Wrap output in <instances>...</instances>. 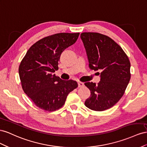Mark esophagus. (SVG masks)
Returning a JSON list of instances; mask_svg holds the SVG:
<instances>
[{
  "mask_svg": "<svg viewBox=\"0 0 147 147\" xmlns=\"http://www.w3.org/2000/svg\"><path fill=\"white\" fill-rule=\"evenodd\" d=\"M78 86H79V87H83L84 86V83L83 82H78Z\"/></svg>",
  "mask_w": 147,
  "mask_h": 147,
  "instance_id": "34e87169",
  "label": "esophagus"
}]
</instances>
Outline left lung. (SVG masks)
<instances>
[{
    "mask_svg": "<svg viewBox=\"0 0 147 147\" xmlns=\"http://www.w3.org/2000/svg\"><path fill=\"white\" fill-rule=\"evenodd\" d=\"M81 38L86 49L91 69L102 70L96 84L85 82L90 96L85 105L94 111L111 108L124 94L131 79V63L123 49L110 37L97 32H82ZM100 74V73H99Z\"/></svg>",
    "mask_w": 147,
    "mask_h": 147,
    "instance_id": "8db88e82",
    "label": "left lung"
}]
</instances>
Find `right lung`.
<instances>
[{
	"instance_id": "right-lung-1",
	"label": "right lung",
	"mask_w": 147,
	"mask_h": 147,
	"mask_svg": "<svg viewBox=\"0 0 147 147\" xmlns=\"http://www.w3.org/2000/svg\"><path fill=\"white\" fill-rule=\"evenodd\" d=\"M79 35V32H61L44 37L29 49L20 63L23 90L42 110L60 109L69 92L78 86L76 81L62 80L53 73L58 69L61 53L76 42Z\"/></svg>"
}]
</instances>
